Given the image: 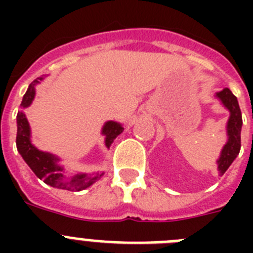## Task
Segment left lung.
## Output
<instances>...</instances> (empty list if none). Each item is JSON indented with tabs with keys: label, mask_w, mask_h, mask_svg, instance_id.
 <instances>
[{
	"label": "left lung",
	"mask_w": 253,
	"mask_h": 253,
	"mask_svg": "<svg viewBox=\"0 0 253 253\" xmlns=\"http://www.w3.org/2000/svg\"><path fill=\"white\" fill-rule=\"evenodd\" d=\"M215 96L231 113V116H229L227 123L228 140L225 143V146L223 147L220 157L216 161L219 173L224 175V172L227 171L228 167L231 166L232 162L236 160V157L240 153L242 114H241V109L238 101H237V97L232 93L229 88H223L222 91L216 92Z\"/></svg>",
	"instance_id": "1"
}]
</instances>
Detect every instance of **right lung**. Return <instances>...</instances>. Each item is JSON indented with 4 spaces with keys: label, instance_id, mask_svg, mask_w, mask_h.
<instances>
[{
    "label": "right lung",
    "instance_id": "obj_1",
    "mask_svg": "<svg viewBox=\"0 0 253 253\" xmlns=\"http://www.w3.org/2000/svg\"><path fill=\"white\" fill-rule=\"evenodd\" d=\"M43 77L37 78L34 82H31L28 91L25 92L21 101V107L30 106L35 96V84H39ZM17 135H16V147L17 151L22 156L24 161L28 163V166L33 169L35 175L43 180L46 185L55 187V189H63L68 191H81L87 189L88 186L99 180L102 176L99 173H77L72 177H66L63 175V167L58 165L59 158L46 152H42L35 148L31 144L30 140V126H29L28 119L22 111L17 113ZM124 128L122 124L116 122L105 123L102 128V134L105 135V146L110 148L111 143L114 142L120 133H123Z\"/></svg>",
    "mask_w": 253,
    "mask_h": 253
}]
</instances>
